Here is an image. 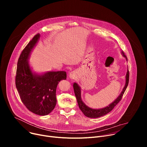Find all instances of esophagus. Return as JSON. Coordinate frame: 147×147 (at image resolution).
Segmentation results:
<instances>
[{
    "label": "esophagus",
    "mask_w": 147,
    "mask_h": 147,
    "mask_svg": "<svg viewBox=\"0 0 147 147\" xmlns=\"http://www.w3.org/2000/svg\"><path fill=\"white\" fill-rule=\"evenodd\" d=\"M76 73L74 71H72L69 74V77L71 78V79H74L76 78Z\"/></svg>",
    "instance_id": "34e87169"
}]
</instances>
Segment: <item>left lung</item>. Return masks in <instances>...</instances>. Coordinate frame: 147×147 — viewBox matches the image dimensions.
<instances>
[{
  "label": "left lung",
  "instance_id": "left-lung-1",
  "mask_svg": "<svg viewBox=\"0 0 147 147\" xmlns=\"http://www.w3.org/2000/svg\"><path fill=\"white\" fill-rule=\"evenodd\" d=\"M121 53L123 56L126 59L127 61V58L124 55V53L123 52H121ZM129 68L127 71L126 76H125V86L123 89V91L120 93V95L112 102L109 105L108 107H105L101 109H92L88 107H87L86 105L84 103L81 99V88L77 84L76 82H74L73 84V88H74V94L76 95V97L77 98V101L78 105V107L80 109V110L82 111V112L84 113L86 116L90 118H98L99 117H101L102 116H104L110 112L111 111L113 110V109L115 108V107L116 105L120 101L121 99V98L126 90L127 86L129 84Z\"/></svg>",
  "mask_w": 147,
  "mask_h": 147
}]
</instances>
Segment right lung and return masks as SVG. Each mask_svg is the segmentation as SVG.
Here are the masks:
<instances>
[{
  "instance_id": "add662e5",
  "label": "right lung",
  "mask_w": 147,
  "mask_h": 147,
  "mask_svg": "<svg viewBox=\"0 0 147 147\" xmlns=\"http://www.w3.org/2000/svg\"><path fill=\"white\" fill-rule=\"evenodd\" d=\"M39 37V34L35 35L18 58L16 86L21 100L30 111L45 116L55 108L57 84L61 80L66 79L67 74L64 71H48L42 74L32 71L28 59Z\"/></svg>"
}]
</instances>
